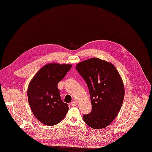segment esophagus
Returning a JSON list of instances; mask_svg holds the SVG:
<instances>
[{
	"label": "esophagus",
	"instance_id": "esophagus-1",
	"mask_svg": "<svg viewBox=\"0 0 152 152\" xmlns=\"http://www.w3.org/2000/svg\"><path fill=\"white\" fill-rule=\"evenodd\" d=\"M76 105H77V103L75 101H73L71 102V106H76Z\"/></svg>",
	"mask_w": 152,
	"mask_h": 152
}]
</instances>
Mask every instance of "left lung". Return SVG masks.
Here are the masks:
<instances>
[{"label": "left lung", "mask_w": 152, "mask_h": 152, "mask_svg": "<svg viewBox=\"0 0 152 152\" xmlns=\"http://www.w3.org/2000/svg\"><path fill=\"white\" fill-rule=\"evenodd\" d=\"M76 69L86 81L91 100V113L83 116L91 128L109 126L118 116L124 99V88L121 77L109 62L93 58L78 63Z\"/></svg>", "instance_id": "8db88e82"}]
</instances>
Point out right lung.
Here are the masks:
<instances>
[{
    "label": "right lung",
    "mask_w": 152,
    "mask_h": 152,
    "mask_svg": "<svg viewBox=\"0 0 152 152\" xmlns=\"http://www.w3.org/2000/svg\"><path fill=\"white\" fill-rule=\"evenodd\" d=\"M72 67L71 64L49 63L42 67L31 80L28 98L36 118L48 126L61 122L69 110L63 102L58 84Z\"/></svg>",
    "instance_id": "1"
}]
</instances>
